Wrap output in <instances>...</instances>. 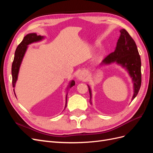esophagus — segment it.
<instances>
[{
    "label": "esophagus",
    "mask_w": 153,
    "mask_h": 153,
    "mask_svg": "<svg viewBox=\"0 0 153 153\" xmlns=\"http://www.w3.org/2000/svg\"><path fill=\"white\" fill-rule=\"evenodd\" d=\"M86 75H87V74L85 71H83V72L80 73V75H79V79L80 80L84 79V78L86 77Z\"/></svg>",
    "instance_id": "esophagus-1"
}]
</instances>
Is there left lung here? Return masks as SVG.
<instances>
[{
    "mask_svg": "<svg viewBox=\"0 0 153 153\" xmlns=\"http://www.w3.org/2000/svg\"><path fill=\"white\" fill-rule=\"evenodd\" d=\"M120 32L121 36L117 43L116 48L103 60L102 64H107L115 61L127 69L134 85L133 100L138 93L141 86V60L135 41L125 29H121ZM88 87L91 97V89L89 86Z\"/></svg>",
    "mask_w": 153,
    "mask_h": 153,
    "instance_id": "obj_1",
    "label": "left lung"
}]
</instances>
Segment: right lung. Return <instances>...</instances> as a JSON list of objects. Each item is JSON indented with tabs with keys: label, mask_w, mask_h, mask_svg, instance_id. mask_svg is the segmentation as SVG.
I'll use <instances>...</instances> for the list:
<instances>
[{
	"label": "right lung",
	"mask_w": 153,
	"mask_h": 153,
	"mask_svg": "<svg viewBox=\"0 0 153 153\" xmlns=\"http://www.w3.org/2000/svg\"><path fill=\"white\" fill-rule=\"evenodd\" d=\"M42 38L43 37H41V36H38L36 33L29 34H27L26 36H25L22 42L18 45L15 51V57H14V60L12 64V68H11L12 84L13 87H15V83L18 77V71H19V68L20 66L22 61L23 59V57L24 56L25 51L27 50V45L33 42H36V41H40ZM75 81L73 80L71 81L70 85H69V87L71 88V87L75 85ZM66 98H67V96H66Z\"/></svg>",
	"instance_id": "obj_1"
}]
</instances>
